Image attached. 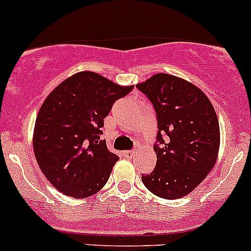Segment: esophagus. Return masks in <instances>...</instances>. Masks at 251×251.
Segmentation results:
<instances>
[{
    "label": "esophagus",
    "mask_w": 251,
    "mask_h": 251,
    "mask_svg": "<svg viewBox=\"0 0 251 251\" xmlns=\"http://www.w3.org/2000/svg\"><path fill=\"white\" fill-rule=\"evenodd\" d=\"M133 154H135V151H123L124 158H126V159H131L133 156Z\"/></svg>",
    "instance_id": "obj_1"
}]
</instances>
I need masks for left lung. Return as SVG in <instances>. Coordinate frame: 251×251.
Wrapping results in <instances>:
<instances>
[{"mask_svg":"<svg viewBox=\"0 0 251 251\" xmlns=\"http://www.w3.org/2000/svg\"><path fill=\"white\" fill-rule=\"evenodd\" d=\"M136 87L151 100L158 120L153 173L144 186L165 199L191 193L214 168L220 147L217 115L203 91L188 81L156 74Z\"/></svg>","mask_w":251,"mask_h":251,"instance_id":"8db88e82","label":"left lung"}]
</instances>
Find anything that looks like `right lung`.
<instances>
[{"label": "right lung", "instance_id": "1", "mask_svg": "<svg viewBox=\"0 0 251 251\" xmlns=\"http://www.w3.org/2000/svg\"><path fill=\"white\" fill-rule=\"evenodd\" d=\"M132 90L97 73L81 72L50 93L35 123L34 153L54 188L82 199L104 187L119 160L100 138L104 118Z\"/></svg>", "mask_w": 251, "mask_h": 251}]
</instances>
